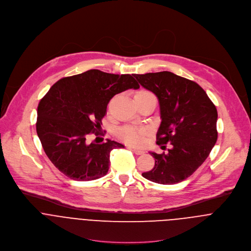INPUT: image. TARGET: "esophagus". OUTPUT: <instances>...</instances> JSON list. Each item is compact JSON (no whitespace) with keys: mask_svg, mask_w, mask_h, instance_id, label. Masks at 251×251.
<instances>
[{"mask_svg":"<svg viewBox=\"0 0 251 251\" xmlns=\"http://www.w3.org/2000/svg\"><path fill=\"white\" fill-rule=\"evenodd\" d=\"M131 150H132V151H133V153H134V154H136V155H141V154H143V153H144V151L139 150V149H136V148H132V147H131Z\"/></svg>","mask_w":251,"mask_h":251,"instance_id":"obj_1","label":"esophagus"}]
</instances>
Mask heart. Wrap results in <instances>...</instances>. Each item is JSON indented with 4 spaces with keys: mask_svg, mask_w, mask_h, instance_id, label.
I'll return each mask as SVG.
<instances>
[{
    "mask_svg": "<svg viewBox=\"0 0 251 251\" xmlns=\"http://www.w3.org/2000/svg\"><path fill=\"white\" fill-rule=\"evenodd\" d=\"M154 96L148 90H139L134 97H151ZM149 134V130L145 127L125 126L117 130L118 137L125 143L132 146H141L145 142L146 136Z\"/></svg>",
    "mask_w": 251,
    "mask_h": 251,
    "instance_id": "b5f03b06",
    "label": "heart"
}]
</instances>
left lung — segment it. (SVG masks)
<instances>
[{"label": "left lung", "mask_w": 251, "mask_h": 251, "mask_svg": "<svg viewBox=\"0 0 251 251\" xmlns=\"http://www.w3.org/2000/svg\"><path fill=\"white\" fill-rule=\"evenodd\" d=\"M133 76L159 100L162 122L156 143L171 144L167 154L150 152L155 166L142 176L161 184L180 182L203 164L217 141V109L196 82L171 72Z\"/></svg>", "instance_id": "obj_1"}]
</instances>
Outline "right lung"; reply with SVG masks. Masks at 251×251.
I'll list each match as a JSON object with an SVG mask.
<instances>
[{"label":"right lung","mask_w":251,"mask_h":251,"mask_svg":"<svg viewBox=\"0 0 251 251\" xmlns=\"http://www.w3.org/2000/svg\"><path fill=\"white\" fill-rule=\"evenodd\" d=\"M138 89L133 75H113L90 70L58 80L40 100L36 131L42 147L64 175L86 181L104 176L110 153L125 146L114 140L87 143V136L100 134L110 100L127 89Z\"/></svg>","instance_id":"obj_1"}]
</instances>
